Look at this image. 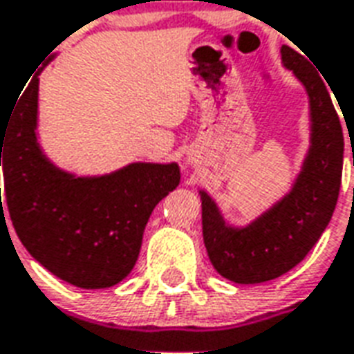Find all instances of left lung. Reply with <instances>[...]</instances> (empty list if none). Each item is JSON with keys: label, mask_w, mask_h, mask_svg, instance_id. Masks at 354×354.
<instances>
[{"label": "left lung", "mask_w": 354, "mask_h": 354, "mask_svg": "<svg viewBox=\"0 0 354 354\" xmlns=\"http://www.w3.org/2000/svg\"><path fill=\"white\" fill-rule=\"evenodd\" d=\"M279 52L310 104V146L290 189L245 225L230 223L216 201L198 189L210 263L234 283H263L295 268L330 223L342 185L344 131L332 104V88L297 50L283 44Z\"/></svg>", "instance_id": "obj_1"}]
</instances>
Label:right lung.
I'll use <instances>...</instances> for the list:
<instances>
[{
	"label": "right lung",
	"instance_id": "add662e5",
	"mask_svg": "<svg viewBox=\"0 0 354 354\" xmlns=\"http://www.w3.org/2000/svg\"><path fill=\"white\" fill-rule=\"evenodd\" d=\"M43 69L0 125L1 219L9 210L24 248L59 279L80 289L112 287L133 270L146 223L180 184V167L137 161L82 176L59 169L39 144Z\"/></svg>",
	"mask_w": 354,
	"mask_h": 354
}]
</instances>
